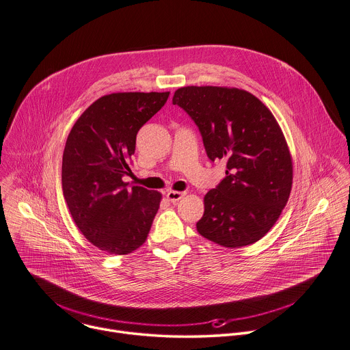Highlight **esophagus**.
Listing matches in <instances>:
<instances>
[{"instance_id":"1","label":"esophagus","mask_w":350,"mask_h":350,"mask_svg":"<svg viewBox=\"0 0 350 350\" xmlns=\"http://www.w3.org/2000/svg\"><path fill=\"white\" fill-rule=\"evenodd\" d=\"M184 196H185V192H178V191H169V192L166 193V198H167L170 202H173V203L178 202V200L183 199Z\"/></svg>"}]
</instances>
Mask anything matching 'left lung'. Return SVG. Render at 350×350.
<instances>
[{"mask_svg":"<svg viewBox=\"0 0 350 350\" xmlns=\"http://www.w3.org/2000/svg\"><path fill=\"white\" fill-rule=\"evenodd\" d=\"M173 105L198 125L207 157L226 159V177L204 196L199 234L226 248L259 241L278 221L293 183L292 155L275 117L234 87H181Z\"/></svg>","mask_w":350,"mask_h":350,"instance_id":"obj_1","label":"left lung"}]
</instances>
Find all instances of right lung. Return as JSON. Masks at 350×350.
Segmentation results:
<instances>
[{"label":"right lung","mask_w":350,"mask_h":350,"mask_svg":"<svg viewBox=\"0 0 350 350\" xmlns=\"http://www.w3.org/2000/svg\"><path fill=\"white\" fill-rule=\"evenodd\" d=\"M170 92H114L96 99L72 126L62 155V192L83 236L111 255L147 240L162 195L122 181L139 129Z\"/></svg>","instance_id":"right-lung-1"}]
</instances>
